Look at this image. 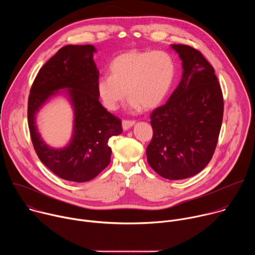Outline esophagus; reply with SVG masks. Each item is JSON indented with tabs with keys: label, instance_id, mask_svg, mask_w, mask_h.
I'll return each instance as SVG.
<instances>
[{
	"label": "esophagus",
	"instance_id": "obj_1",
	"mask_svg": "<svg viewBox=\"0 0 255 255\" xmlns=\"http://www.w3.org/2000/svg\"><path fill=\"white\" fill-rule=\"evenodd\" d=\"M134 124H135V121H132V120H123L122 121V127L124 130L130 129Z\"/></svg>",
	"mask_w": 255,
	"mask_h": 255
}]
</instances>
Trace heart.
I'll return each instance as SVG.
<instances>
[{"label":"heart","instance_id":"obj_1","mask_svg":"<svg viewBox=\"0 0 255 255\" xmlns=\"http://www.w3.org/2000/svg\"><path fill=\"white\" fill-rule=\"evenodd\" d=\"M111 76L98 80L97 90L108 110H116L127 96L132 110H151L165 99L172 85L175 65L165 51L124 52L110 64Z\"/></svg>","mask_w":255,"mask_h":255}]
</instances>
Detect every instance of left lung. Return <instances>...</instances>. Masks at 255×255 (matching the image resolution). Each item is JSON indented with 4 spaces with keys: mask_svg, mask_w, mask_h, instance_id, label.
<instances>
[{
    "mask_svg": "<svg viewBox=\"0 0 255 255\" xmlns=\"http://www.w3.org/2000/svg\"><path fill=\"white\" fill-rule=\"evenodd\" d=\"M183 61V77L168 101L151 113L147 161L164 178L199 173L212 159L221 130L224 102L213 66L203 54L171 44Z\"/></svg>",
    "mask_w": 255,
    "mask_h": 255,
    "instance_id": "8db88e82",
    "label": "left lung"
}]
</instances>
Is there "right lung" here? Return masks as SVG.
Instances as JSON below:
<instances>
[{
    "mask_svg": "<svg viewBox=\"0 0 255 255\" xmlns=\"http://www.w3.org/2000/svg\"><path fill=\"white\" fill-rule=\"evenodd\" d=\"M93 45H66L39 70L28 99V125L33 147L41 162L60 178L85 183L96 177L111 160L110 137L122 133L121 120L99 101V69ZM61 89L74 108V133L63 149H52L42 140L35 114Z\"/></svg>",
    "mask_w": 255,
    "mask_h": 255,
    "instance_id": "add662e5",
    "label": "right lung"
}]
</instances>
